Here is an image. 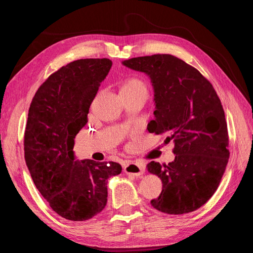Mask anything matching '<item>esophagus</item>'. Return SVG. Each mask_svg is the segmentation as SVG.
I'll return each instance as SVG.
<instances>
[{"mask_svg": "<svg viewBox=\"0 0 253 253\" xmlns=\"http://www.w3.org/2000/svg\"><path fill=\"white\" fill-rule=\"evenodd\" d=\"M125 172L133 176H140L144 172V165L141 163L128 162L125 166Z\"/></svg>", "mask_w": 253, "mask_h": 253, "instance_id": "esophagus-1", "label": "esophagus"}]
</instances>
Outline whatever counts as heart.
<instances>
[{
	"label": "heart",
	"mask_w": 253,
	"mask_h": 253,
	"mask_svg": "<svg viewBox=\"0 0 253 253\" xmlns=\"http://www.w3.org/2000/svg\"><path fill=\"white\" fill-rule=\"evenodd\" d=\"M148 93L147 85L138 78H127L121 84L120 94H137Z\"/></svg>",
	"instance_id": "heart-1"
}]
</instances>
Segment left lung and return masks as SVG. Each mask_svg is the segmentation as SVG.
I'll return each mask as SVG.
<instances>
[{
    "instance_id": "obj_1",
    "label": "left lung",
    "mask_w": 253,
    "mask_h": 253,
    "mask_svg": "<svg viewBox=\"0 0 253 253\" xmlns=\"http://www.w3.org/2000/svg\"><path fill=\"white\" fill-rule=\"evenodd\" d=\"M122 64L148 75L154 88V119L148 131L173 140L175 159L151 162L147 169L163 181L151 205L160 212L195 211L215 192L229 159L223 105L212 84L196 68L172 55L125 60Z\"/></svg>"
}]
</instances>
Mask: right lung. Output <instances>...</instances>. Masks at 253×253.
Listing matches in <instances>:
<instances>
[{
    "label": "right lung",
    "mask_w": 253,
    "mask_h": 253,
    "mask_svg": "<svg viewBox=\"0 0 253 253\" xmlns=\"http://www.w3.org/2000/svg\"><path fill=\"white\" fill-rule=\"evenodd\" d=\"M112 67L110 59H80L51 74L38 88L24 135L30 176L60 216L83 221L108 202V179L121 173L114 162L76 160L75 137L86 125L89 106Z\"/></svg>",
    "instance_id": "right-lung-1"
}]
</instances>
